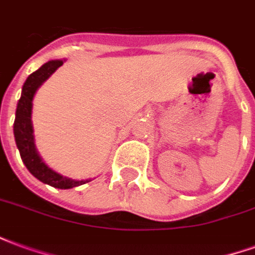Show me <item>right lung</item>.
Masks as SVG:
<instances>
[{"label":"right lung","mask_w":255,"mask_h":255,"mask_svg":"<svg viewBox=\"0 0 255 255\" xmlns=\"http://www.w3.org/2000/svg\"><path fill=\"white\" fill-rule=\"evenodd\" d=\"M65 63V60H52L43 64L39 69L32 72L21 87V95L16 108V117L13 123V135L16 146L20 151V157L30 171L32 176L41 180L45 184L52 187L68 190V188L78 187L84 183L91 182V179L86 180H75L71 177L63 176L58 172L53 171L52 168L45 164L42 157L35 147V136H34V127H32V101L35 93L53 73L57 71Z\"/></svg>","instance_id":"add662e5"}]
</instances>
